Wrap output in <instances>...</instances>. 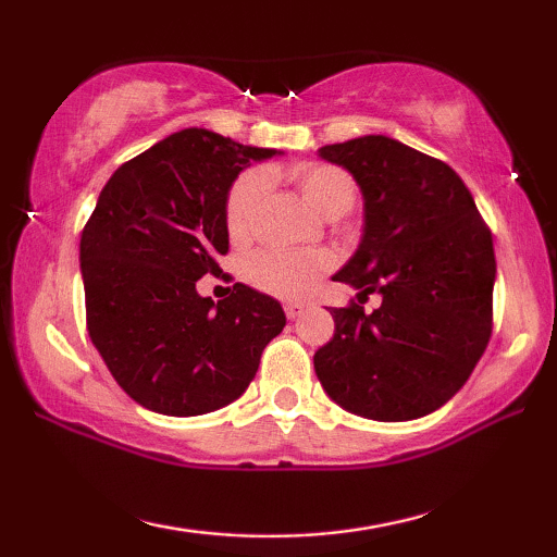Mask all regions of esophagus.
I'll use <instances>...</instances> for the list:
<instances>
[{"instance_id": "esophagus-1", "label": "esophagus", "mask_w": 557, "mask_h": 557, "mask_svg": "<svg viewBox=\"0 0 557 557\" xmlns=\"http://www.w3.org/2000/svg\"><path fill=\"white\" fill-rule=\"evenodd\" d=\"M307 305H301V301H287L285 305V314L287 319H297L301 312H305Z\"/></svg>"}]
</instances>
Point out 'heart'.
I'll return each mask as SVG.
<instances>
[{
  "instance_id": "1",
  "label": "heart",
  "mask_w": 557,
  "mask_h": 557,
  "mask_svg": "<svg viewBox=\"0 0 557 557\" xmlns=\"http://www.w3.org/2000/svg\"><path fill=\"white\" fill-rule=\"evenodd\" d=\"M289 182L299 188L301 199L309 209L338 219L351 209L358 188L354 176L342 166L324 162H299L287 172ZM270 186V176L262 169H248L228 188L223 206V221L231 240H240L248 235L252 213L262 201ZM329 268L332 258L322 250L314 252H285V250H260L245 262V275L258 289L280 299H301L317 287Z\"/></svg>"
}]
</instances>
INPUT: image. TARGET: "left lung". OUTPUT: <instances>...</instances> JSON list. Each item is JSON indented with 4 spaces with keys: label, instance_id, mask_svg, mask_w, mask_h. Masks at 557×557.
I'll use <instances>...</instances> for the list:
<instances>
[{
    "label": "left lung",
    "instance_id": "1",
    "mask_svg": "<svg viewBox=\"0 0 557 557\" xmlns=\"http://www.w3.org/2000/svg\"><path fill=\"white\" fill-rule=\"evenodd\" d=\"M319 154L354 174L366 206L361 245L334 280L384 305L329 309L336 329L314 354L317 379L361 418H422L467 383L492 338V231L455 169L398 139L366 135Z\"/></svg>",
    "mask_w": 557,
    "mask_h": 557
}]
</instances>
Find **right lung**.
I'll return each instance as SVG.
<instances>
[{"label": "right lung", "mask_w": 557, "mask_h": 557, "mask_svg": "<svg viewBox=\"0 0 557 557\" xmlns=\"http://www.w3.org/2000/svg\"><path fill=\"white\" fill-rule=\"evenodd\" d=\"M272 154L188 127L122 164L100 191L81 235L86 324L143 408L191 418L240 398L285 326L280 301L240 282L221 301L196 292L223 272L231 184Z\"/></svg>", "instance_id": "obj_1"}]
</instances>
